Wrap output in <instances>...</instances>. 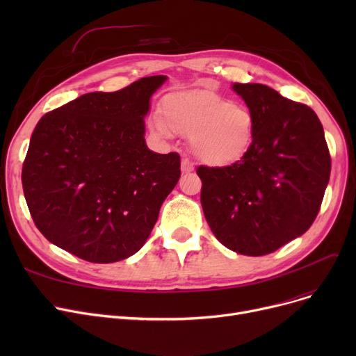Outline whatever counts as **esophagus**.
<instances>
[{
  "mask_svg": "<svg viewBox=\"0 0 356 356\" xmlns=\"http://www.w3.org/2000/svg\"><path fill=\"white\" fill-rule=\"evenodd\" d=\"M181 172L183 173L193 172V163H191L188 159H183L181 160Z\"/></svg>",
  "mask_w": 356,
  "mask_h": 356,
  "instance_id": "obj_1",
  "label": "esophagus"
}]
</instances>
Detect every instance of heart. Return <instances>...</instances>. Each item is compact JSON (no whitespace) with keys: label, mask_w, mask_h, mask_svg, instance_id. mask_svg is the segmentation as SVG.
<instances>
[{"label":"heart","mask_w":356,"mask_h":356,"mask_svg":"<svg viewBox=\"0 0 356 356\" xmlns=\"http://www.w3.org/2000/svg\"><path fill=\"white\" fill-rule=\"evenodd\" d=\"M163 117H153L149 129L159 137L191 136L193 154L204 164L227 167L244 159L254 143L252 112L207 90L170 93L161 104Z\"/></svg>","instance_id":"1"}]
</instances>
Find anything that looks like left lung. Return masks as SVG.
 Returning a JSON list of instances; mask_svg holds the SVG:
<instances>
[{"mask_svg": "<svg viewBox=\"0 0 356 356\" xmlns=\"http://www.w3.org/2000/svg\"><path fill=\"white\" fill-rule=\"evenodd\" d=\"M255 120L247 156L197 168L204 218L222 245L250 257L303 235L319 213L330 176L323 127L307 105L261 83H234Z\"/></svg>", "mask_w": 356, "mask_h": 356, "instance_id": "obj_1", "label": "left lung"}]
</instances>
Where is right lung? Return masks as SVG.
<instances>
[{
  "label": "right lung",
  "mask_w": 356,
  "mask_h": 356,
  "mask_svg": "<svg viewBox=\"0 0 356 356\" xmlns=\"http://www.w3.org/2000/svg\"><path fill=\"white\" fill-rule=\"evenodd\" d=\"M157 74L117 92H90L37 122L23 164V189L39 231L89 263L134 255L180 179V156L145 144L144 118Z\"/></svg>",
  "instance_id": "1"
}]
</instances>
